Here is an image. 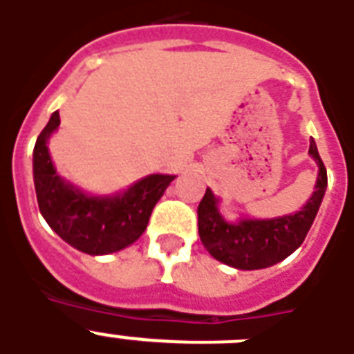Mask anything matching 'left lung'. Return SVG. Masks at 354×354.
<instances>
[{
	"instance_id": "obj_1",
	"label": "left lung",
	"mask_w": 354,
	"mask_h": 354,
	"mask_svg": "<svg viewBox=\"0 0 354 354\" xmlns=\"http://www.w3.org/2000/svg\"><path fill=\"white\" fill-rule=\"evenodd\" d=\"M308 154L319 167L316 191L296 215H286L272 221H242L227 224L216 209V198L209 189L198 205V233L205 250L224 264L239 270L268 268L288 257L301 246L313 226L319 204L327 189V169L319 158L314 139Z\"/></svg>"
}]
</instances>
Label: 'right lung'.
Returning <instances> with one entry per match:
<instances>
[{"label": "right lung", "instance_id": "obj_1", "mask_svg": "<svg viewBox=\"0 0 354 354\" xmlns=\"http://www.w3.org/2000/svg\"><path fill=\"white\" fill-rule=\"evenodd\" d=\"M60 124L55 112L35 145L32 171L38 207L47 224L80 252L106 255L130 246L143 235L156 202L174 176L152 174L133 183L124 194L95 198L80 193L58 176L47 150V139Z\"/></svg>", "mask_w": 354, "mask_h": 354}]
</instances>
